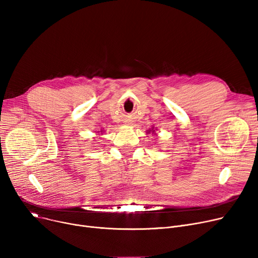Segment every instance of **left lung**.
<instances>
[{
	"instance_id": "left-lung-1",
	"label": "left lung",
	"mask_w": 258,
	"mask_h": 258,
	"mask_svg": "<svg viewBox=\"0 0 258 258\" xmlns=\"http://www.w3.org/2000/svg\"><path fill=\"white\" fill-rule=\"evenodd\" d=\"M151 132H152V133H153V134H155V131H154V127H153V128H152V130H147V133H151Z\"/></svg>"
}]
</instances>
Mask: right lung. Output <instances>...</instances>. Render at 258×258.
<instances>
[{
	"label": "right lung",
	"mask_w": 258,
	"mask_h": 258,
	"mask_svg": "<svg viewBox=\"0 0 258 258\" xmlns=\"http://www.w3.org/2000/svg\"><path fill=\"white\" fill-rule=\"evenodd\" d=\"M103 133H104V132H103V130H100V131H98V133H97V134H98V135H101V134H103Z\"/></svg>",
	"instance_id": "add662e5"
}]
</instances>
